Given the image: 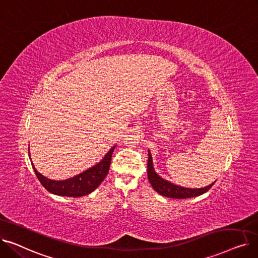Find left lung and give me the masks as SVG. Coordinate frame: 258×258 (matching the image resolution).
<instances>
[{"mask_svg": "<svg viewBox=\"0 0 258 258\" xmlns=\"http://www.w3.org/2000/svg\"><path fill=\"white\" fill-rule=\"evenodd\" d=\"M147 175L153 188L158 194L167 198H171V199H188V198L198 197L207 192L213 185L211 184L204 188L191 189V188L180 187L165 181L164 179L159 177V175L155 172L153 167L152 155L150 152H148V161H147Z\"/></svg>", "mask_w": 258, "mask_h": 258, "instance_id": "obj_1", "label": "left lung"}]
</instances>
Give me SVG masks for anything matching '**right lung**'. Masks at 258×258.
Returning a JSON list of instances; mask_svg holds the SVG:
<instances>
[{
    "mask_svg": "<svg viewBox=\"0 0 258 258\" xmlns=\"http://www.w3.org/2000/svg\"><path fill=\"white\" fill-rule=\"evenodd\" d=\"M114 148L115 146H113L111 150L108 151L103 160L97 165L91 167L90 169L86 170L83 173L75 175L74 178L68 179L64 181L50 180L44 177L43 174H40L34 168V166L33 169L40 184H42L49 192L61 197H84L94 191L104 180L105 175L108 172V169H110Z\"/></svg>",
    "mask_w": 258,
    "mask_h": 258,
    "instance_id": "add662e5",
    "label": "right lung"
}]
</instances>
